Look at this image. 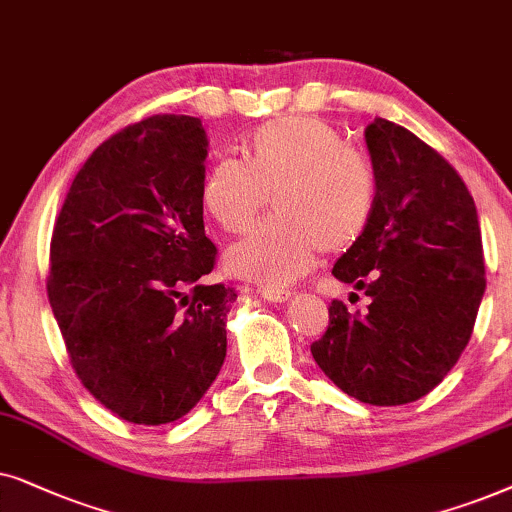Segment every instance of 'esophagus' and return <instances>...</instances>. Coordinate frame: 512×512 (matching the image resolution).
<instances>
[{
    "instance_id": "1",
    "label": "esophagus",
    "mask_w": 512,
    "mask_h": 512,
    "mask_svg": "<svg viewBox=\"0 0 512 512\" xmlns=\"http://www.w3.org/2000/svg\"><path fill=\"white\" fill-rule=\"evenodd\" d=\"M260 295L267 299V302H274V304H281V302H288L292 297L290 290H278V288H262Z\"/></svg>"
}]
</instances>
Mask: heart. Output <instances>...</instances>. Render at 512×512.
<instances>
[{
	"label": "heart",
	"instance_id": "obj_1",
	"mask_svg": "<svg viewBox=\"0 0 512 512\" xmlns=\"http://www.w3.org/2000/svg\"><path fill=\"white\" fill-rule=\"evenodd\" d=\"M248 161L220 156L206 170L201 201L227 231H245L269 208L276 217L229 245L224 267L238 278L283 288L309 274L320 252L358 243L377 206V177L337 128L285 117L245 142Z\"/></svg>",
	"mask_w": 512,
	"mask_h": 512
}]
</instances>
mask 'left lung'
Returning a JSON list of instances; mask_svg holds the SVG:
<instances>
[{
  "mask_svg": "<svg viewBox=\"0 0 512 512\" xmlns=\"http://www.w3.org/2000/svg\"><path fill=\"white\" fill-rule=\"evenodd\" d=\"M365 142L377 206L332 274L370 306L351 316L335 299L311 353L346 395L391 407L431 393L456 365L485 295V260L473 196L433 147L386 119L365 128Z\"/></svg>",
  "mask_w": 512,
  "mask_h": 512,
  "instance_id": "8db88e82",
  "label": "left lung"
}]
</instances>
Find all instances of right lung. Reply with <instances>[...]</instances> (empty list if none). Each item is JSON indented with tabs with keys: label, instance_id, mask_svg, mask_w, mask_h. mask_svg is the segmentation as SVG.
I'll return each mask as SVG.
<instances>
[{
	"label": "right lung",
	"instance_id": "add662e5",
	"mask_svg": "<svg viewBox=\"0 0 512 512\" xmlns=\"http://www.w3.org/2000/svg\"><path fill=\"white\" fill-rule=\"evenodd\" d=\"M206 156L196 117L128 126L88 156L53 229L46 290L74 372L131 424L185 417L227 356L236 292L201 283L217 255L203 227Z\"/></svg>",
	"mask_w": 512,
	"mask_h": 512
}]
</instances>
